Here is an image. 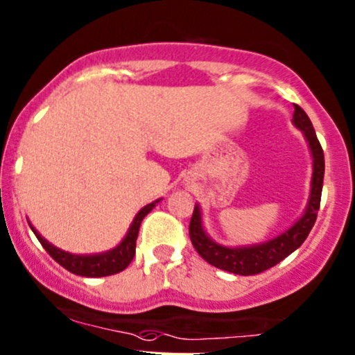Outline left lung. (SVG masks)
Returning a JSON list of instances; mask_svg holds the SVG:
<instances>
[{
  "label": "left lung",
  "mask_w": 355,
  "mask_h": 355,
  "mask_svg": "<svg viewBox=\"0 0 355 355\" xmlns=\"http://www.w3.org/2000/svg\"><path fill=\"white\" fill-rule=\"evenodd\" d=\"M291 123L305 136L311 155L310 196L305 210H303L302 216L286 231L275 236L272 239L264 241V243L249 244V246L231 248L216 243L207 234V231L204 227V222H202L200 205L196 204L189 227L190 239H192L193 248L197 249L198 254L207 261L209 264H212V266L241 276L258 275V272L270 270L271 266H275L279 261L285 259L286 256H290L295 249L302 246L303 241L310 234L311 227H313L315 220H317L318 209H320L325 159H323V150L320 143H318L317 135H315L313 126H311L310 118L297 104H295V112Z\"/></svg>",
  "instance_id": "8db88e82"
}]
</instances>
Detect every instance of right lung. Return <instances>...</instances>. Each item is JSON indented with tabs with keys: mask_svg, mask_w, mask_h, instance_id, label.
Masks as SVG:
<instances>
[{
	"mask_svg": "<svg viewBox=\"0 0 355 355\" xmlns=\"http://www.w3.org/2000/svg\"><path fill=\"white\" fill-rule=\"evenodd\" d=\"M159 200H162V198H157V200L145 205V207L136 214L130 229H128L126 236L123 237V241H121L118 246L104 252H96V254H72V252L64 251V249L49 243L45 237H42L40 232L32 225V222H28V224L35 232V236H37V239L42 243V246L45 248V251L49 252L60 266H64L65 270L73 272V275L87 276V278H101V276L116 275V272L126 270V268L130 266V263L135 258L136 239H138L141 220L155 209V205H157Z\"/></svg>",
	"mask_w": 355,
	"mask_h": 355,
	"instance_id": "obj_1",
	"label": "right lung"
}]
</instances>
